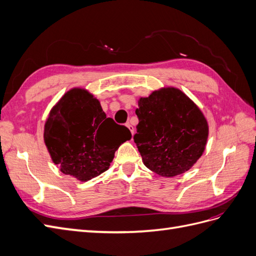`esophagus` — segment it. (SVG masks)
<instances>
[{
    "label": "esophagus",
    "instance_id": "34e87169",
    "mask_svg": "<svg viewBox=\"0 0 256 256\" xmlns=\"http://www.w3.org/2000/svg\"><path fill=\"white\" fill-rule=\"evenodd\" d=\"M126 126H127V128L130 130V132H131V134L134 136V127H132V125H130L129 122H127L126 124Z\"/></svg>",
    "mask_w": 256,
    "mask_h": 256
}]
</instances>
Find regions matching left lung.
<instances>
[{"label": "left lung", "mask_w": 256, "mask_h": 256, "mask_svg": "<svg viewBox=\"0 0 256 256\" xmlns=\"http://www.w3.org/2000/svg\"><path fill=\"white\" fill-rule=\"evenodd\" d=\"M134 143L144 164L164 177L184 173L202 156L208 124L198 106L175 88L138 99Z\"/></svg>", "instance_id": "8db88e82"}]
</instances>
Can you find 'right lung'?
Returning <instances> with one entry per match:
<instances>
[{
  "label": "right lung",
  "instance_id": "right-lung-1",
  "mask_svg": "<svg viewBox=\"0 0 256 256\" xmlns=\"http://www.w3.org/2000/svg\"><path fill=\"white\" fill-rule=\"evenodd\" d=\"M130 138L129 129L106 118L99 100L79 88L68 90L52 108L44 131L52 161L80 182L106 171L116 150Z\"/></svg>",
  "mask_w": 256,
  "mask_h": 256
}]
</instances>
